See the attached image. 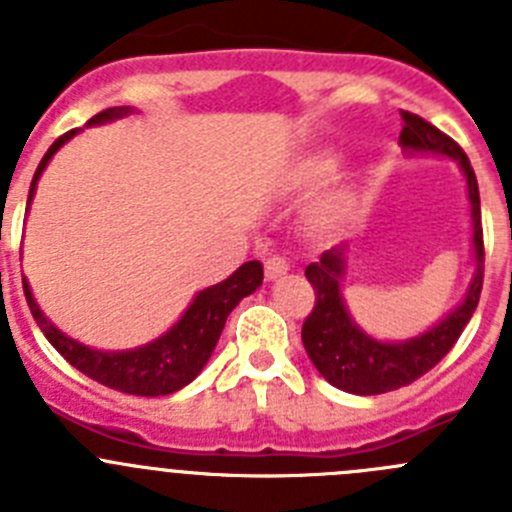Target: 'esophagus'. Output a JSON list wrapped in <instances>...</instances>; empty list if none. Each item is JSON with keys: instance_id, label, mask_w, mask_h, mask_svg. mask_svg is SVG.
I'll return each instance as SVG.
<instances>
[{"instance_id": "esophagus-1", "label": "esophagus", "mask_w": 512, "mask_h": 512, "mask_svg": "<svg viewBox=\"0 0 512 512\" xmlns=\"http://www.w3.org/2000/svg\"><path fill=\"white\" fill-rule=\"evenodd\" d=\"M288 270H290V267H288V262H285V257L272 255V257H267V260H265V278L270 280V283H272V280L283 278Z\"/></svg>"}]
</instances>
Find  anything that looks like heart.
I'll list each match as a JSON object with an SVG mask.
<instances>
[{
  "mask_svg": "<svg viewBox=\"0 0 512 512\" xmlns=\"http://www.w3.org/2000/svg\"><path fill=\"white\" fill-rule=\"evenodd\" d=\"M338 166H341V156L336 151H313V154H305L303 159L295 161L288 174L290 184L298 186V189H310V186H318L326 179H331L338 171ZM351 207V191L336 189L315 204L310 219H313L318 229H338L346 222L348 214H351Z\"/></svg>",
  "mask_w": 512,
  "mask_h": 512,
  "instance_id": "1",
  "label": "heart"
}]
</instances>
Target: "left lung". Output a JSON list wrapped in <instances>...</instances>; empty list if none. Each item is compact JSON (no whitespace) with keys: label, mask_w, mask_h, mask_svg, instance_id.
I'll list each match as a JSON object with an SVG mask.
<instances>
[{"label":"left lung","mask_w":512,"mask_h":512,"mask_svg":"<svg viewBox=\"0 0 512 512\" xmlns=\"http://www.w3.org/2000/svg\"><path fill=\"white\" fill-rule=\"evenodd\" d=\"M399 146L407 154L447 156L457 161L467 181V199H470L472 222V257H475V275H472L467 293L455 310L434 323L429 331L407 341H381L369 336L364 328L351 318L343 300V278L348 270V245L333 247L323 252L321 260L305 267V278L315 290V308L303 323V346L310 361L328 384L348 394L371 396L386 394L399 386H407L427 374L442 361L465 326L470 323L482 290V224H480V191H477L475 171L470 159L450 136L427 123L414 113L401 111Z\"/></svg>","instance_id":"1"}]
</instances>
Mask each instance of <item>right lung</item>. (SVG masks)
<instances>
[{
  "instance_id": "right-lung-1",
  "label": "right lung",
  "mask_w": 512,
  "mask_h": 512,
  "mask_svg": "<svg viewBox=\"0 0 512 512\" xmlns=\"http://www.w3.org/2000/svg\"><path fill=\"white\" fill-rule=\"evenodd\" d=\"M131 113V105H116V108H108V111L90 118L85 126L111 123L118 121V118L131 116ZM75 133H78V128H75V131H68L65 136H60L50 148H47V154L42 156L40 166H37L35 176H32L27 209H30L32 197H35L37 181H40L42 171L47 169L52 156H55ZM22 285H25L27 305H30L32 310V318L37 321L40 331L45 333L47 341L52 343V348H55L70 366L83 371L85 376H90V379L98 381V384L108 386V389L123 391V394L166 396L184 389L186 384H191V381L202 374V369L207 366L209 358H212V351L214 346H217L219 336H222L227 315L237 308V303H240L242 298L252 295L262 285V262H245V265L237 267L227 280L199 290V293L194 295V300L189 303V308L181 313V318L169 328V331L161 333V336L154 338L151 343L128 348V351H98V348H90L85 346V343L70 338L68 333H62L60 328L42 313L35 295H32L30 283H27L25 278H22Z\"/></svg>"
}]
</instances>
